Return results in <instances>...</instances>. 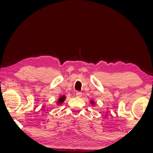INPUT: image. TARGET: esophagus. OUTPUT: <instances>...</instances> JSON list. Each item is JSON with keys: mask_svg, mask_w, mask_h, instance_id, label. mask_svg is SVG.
Masks as SVG:
<instances>
[{"mask_svg": "<svg viewBox=\"0 0 153 153\" xmlns=\"http://www.w3.org/2000/svg\"><path fill=\"white\" fill-rule=\"evenodd\" d=\"M76 96L77 97H81V96H82V93H81V92H76Z\"/></svg>", "mask_w": 153, "mask_h": 153, "instance_id": "1", "label": "esophagus"}]
</instances>
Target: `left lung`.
<instances>
[{
    "instance_id": "left-lung-1",
    "label": "left lung",
    "mask_w": 153,
    "mask_h": 153,
    "mask_svg": "<svg viewBox=\"0 0 153 153\" xmlns=\"http://www.w3.org/2000/svg\"><path fill=\"white\" fill-rule=\"evenodd\" d=\"M94 103H95V102H94L93 101V100H92V101H91V104H94Z\"/></svg>"
}]
</instances>
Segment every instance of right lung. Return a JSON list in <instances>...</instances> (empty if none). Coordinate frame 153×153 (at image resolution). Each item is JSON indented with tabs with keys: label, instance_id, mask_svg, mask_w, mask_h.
I'll use <instances>...</instances> for the list:
<instances>
[{
	"label": "right lung",
	"instance_id": "right-lung-1",
	"mask_svg": "<svg viewBox=\"0 0 153 153\" xmlns=\"http://www.w3.org/2000/svg\"><path fill=\"white\" fill-rule=\"evenodd\" d=\"M65 98H66V97L65 95H62V96H61V97H60L59 99H58V102H57V104H58V105H59V104H61L62 102H63L64 101H65Z\"/></svg>",
	"mask_w": 153,
	"mask_h": 153
}]
</instances>
